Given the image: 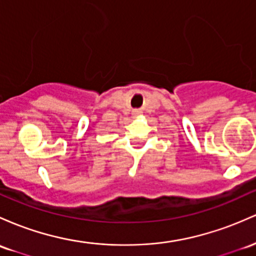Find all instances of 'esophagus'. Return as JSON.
<instances>
[{
    "label": "esophagus",
    "mask_w": 256,
    "mask_h": 256,
    "mask_svg": "<svg viewBox=\"0 0 256 256\" xmlns=\"http://www.w3.org/2000/svg\"><path fill=\"white\" fill-rule=\"evenodd\" d=\"M140 114H141V112L140 110H134V113H132L134 116H137V115H140Z\"/></svg>",
    "instance_id": "1"
}]
</instances>
